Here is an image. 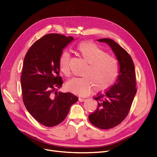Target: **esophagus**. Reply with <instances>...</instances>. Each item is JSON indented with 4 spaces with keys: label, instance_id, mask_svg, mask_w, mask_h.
Listing matches in <instances>:
<instances>
[{
    "label": "esophagus",
    "instance_id": "1",
    "mask_svg": "<svg viewBox=\"0 0 157 157\" xmlns=\"http://www.w3.org/2000/svg\"><path fill=\"white\" fill-rule=\"evenodd\" d=\"M78 99H79L80 102H83V101H85L86 100V98H79Z\"/></svg>",
    "mask_w": 157,
    "mask_h": 157
}]
</instances>
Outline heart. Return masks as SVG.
<instances>
[{
    "label": "heart",
    "instance_id": "1",
    "mask_svg": "<svg viewBox=\"0 0 157 157\" xmlns=\"http://www.w3.org/2000/svg\"><path fill=\"white\" fill-rule=\"evenodd\" d=\"M80 56L88 63L82 73V77H74L66 84L67 88L74 94L85 95L94 88L96 92H103L111 87L116 81L121 70L118 59L95 44L82 42L77 46ZM70 54L64 50L59 57V68L67 77L70 74Z\"/></svg>",
    "mask_w": 157,
    "mask_h": 157
}]
</instances>
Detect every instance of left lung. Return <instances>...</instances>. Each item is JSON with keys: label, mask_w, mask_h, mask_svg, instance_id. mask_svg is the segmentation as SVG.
<instances>
[{"label": "left lung", "mask_w": 157, "mask_h": 157, "mask_svg": "<svg viewBox=\"0 0 157 157\" xmlns=\"http://www.w3.org/2000/svg\"><path fill=\"white\" fill-rule=\"evenodd\" d=\"M98 41L110 46L121 66L119 75L114 85L94 98L98 105L89 116L93 125L108 129L119 124L128 116L137 91L136 74L133 61L123 48L109 38L100 39Z\"/></svg>", "instance_id": "1"}]
</instances>
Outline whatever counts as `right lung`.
Returning a JSON list of instances; mask_svg holds the SVG:
<instances>
[{
  "label": "right lung",
  "mask_w": 157,
  "mask_h": 157,
  "mask_svg": "<svg viewBox=\"0 0 157 157\" xmlns=\"http://www.w3.org/2000/svg\"><path fill=\"white\" fill-rule=\"evenodd\" d=\"M73 40L59 34H46L32 44L24 59L21 77L23 102L30 114L47 127L61 123L78 99L70 92H57L63 84L59 57Z\"/></svg>",
  "instance_id": "add662e5"
}]
</instances>
